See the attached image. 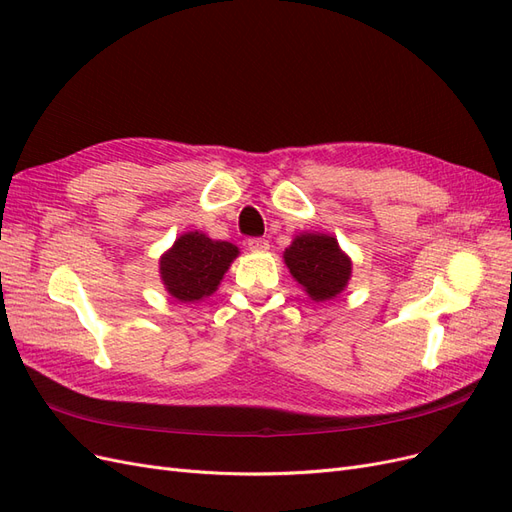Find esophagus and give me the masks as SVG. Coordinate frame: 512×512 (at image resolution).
<instances>
[{"instance_id": "obj_1", "label": "esophagus", "mask_w": 512, "mask_h": 512, "mask_svg": "<svg viewBox=\"0 0 512 512\" xmlns=\"http://www.w3.org/2000/svg\"><path fill=\"white\" fill-rule=\"evenodd\" d=\"M247 247H250L252 252H265L269 247V241L265 237H250L247 239Z\"/></svg>"}]
</instances>
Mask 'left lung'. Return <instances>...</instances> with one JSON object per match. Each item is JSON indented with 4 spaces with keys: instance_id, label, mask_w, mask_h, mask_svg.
<instances>
[{
    "instance_id": "1",
    "label": "left lung",
    "mask_w": 512,
    "mask_h": 512,
    "mask_svg": "<svg viewBox=\"0 0 512 512\" xmlns=\"http://www.w3.org/2000/svg\"><path fill=\"white\" fill-rule=\"evenodd\" d=\"M284 260L314 301L333 299L350 280V260L333 237L301 235L284 252Z\"/></svg>"
}]
</instances>
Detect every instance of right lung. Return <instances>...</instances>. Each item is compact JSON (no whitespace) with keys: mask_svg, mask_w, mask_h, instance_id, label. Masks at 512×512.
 I'll list each match as a JSON object with an SVG mask.
<instances>
[{"mask_svg":"<svg viewBox=\"0 0 512 512\" xmlns=\"http://www.w3.org/2000/svg\"><path fill=\"white\" fill-rule=\"evenodd\" d=\"M237 254V247L228 241H211L203 232H188L162 256V282L181 303L209 297Z\"/></svg>","mask_w":512,"mask_h":512,"instance_id":"right-lung-1","label":"right lung"}]
</instances>
